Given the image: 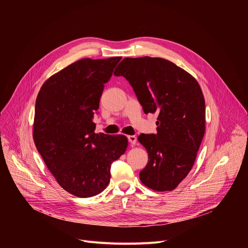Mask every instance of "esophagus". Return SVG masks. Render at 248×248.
Returning a JSON list of instances; mask_svg holds the SVG:
<instances>
[{
	"label": "esophagus",
	"instance_id": "34e87169",
	"mask_svg": "<svg viewBox=\"0 0 248 248\" xmlns=\"http://www.w3.org/2000/svg\"><path fill=\"white\" fill-rule=\"evenodd\" d=\"M127 139H128V142H129L131 145H134V144L136 143V141H137V138H136V136H134V135H128V136H127Z\"/></svg>",
	"mask_w": 248,
	"mask_h": 248
}]
</instances>
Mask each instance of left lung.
I'll return each instance as SVG.
<instances>
[{
  "mask_svg": "<svg viewBox=\"0 0 248 248\" xmlns=\"http://www.w3.org/2000/svg\"><path fill=\"white\" fill-rule=\"evenodd\" d=\"M114 75L124 77L145 114L158 115L157 133L138 136L148 153L139 172L144 186L170 191L190 171L205 132V101L196 79L162 58H125Z\"/></svg>",
  "mask_w": 248,
  "mask_h": 248,
  "instance_id": "1",
  "label": "left lung"
}]
</instances>
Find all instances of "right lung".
I'll return each instance as SVG.
<instances>
[{
  "instance_id": "obj_1",
  "label": "right lung",
  "mask_w": 248,
  "mask_h": 248,
  "mask_svg": "<svg viewBox=\"0 0 248 248\" xmlns=\"http://www.w3.org/2000/svg\"><path fill=\"white\" fill-rule=\"evenodd\" d=\"M121 57L82 59L52 76L35 103L33 139L58 184L78 197H91L110 183L112 163L127 138L94 132L92 122Z\"/></svg>"
}]
</instances>
